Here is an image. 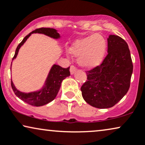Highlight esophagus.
Here are the masks:
<instances>
[{
    "mask_svg": "<svg viewBox=\"0 0 145 145\" xmlns=\"http://www.w3.org/2000/svg\"><path fill=\"white\" fill-rule=\"evenodd\" d=\"M69 70H70L71 74H74V73H75V71H76V67H75L74 65H71V66H70V69H69Z\"/></svg>",
    "mask_w": 145,
    "mask_h": 145,
    "instance_id": "1",
    "label": "esophagus"
}]
</instances>
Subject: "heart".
Listing matches in <instances>:
<instances>
[{
  "mask_svg": "<svg viewBox=\"0 0 145 145\" xmlns=\"http://www.w3.org/2000/svg\"><path fill=\"white\" fill-rule=\"evenodd\" d=\"M105 50V40L99 34L77 40L69 48L71 54L78 57L79 64L88 69L93 68L101 63Z\"/></svg>",
  "mask_w": 145,
  "mask_h": 145,
  "instance_id": "b5f03b06",
  "label": "heart"
}]
</instances>
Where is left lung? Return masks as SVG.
Instances as JSON below:
<instances>
[{
  "label": "left lung",
  "instance_id": "obj_1",
  "mask_svg": "<svg viewBox=\"0 0 145 145\" xmlns=\"http://www.w3.org/2000/svg\"><path fill=\"white\" fill-rule=\"evenodd\" d=\"M107 54L101 64L86 71L81 87L85 101L93 107H113L128 91L133 65L128 44L116 35L107 38Z\"/></svg>",
  "mask_w": 145,
  "mask_h": 145
}]
</instances>
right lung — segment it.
<instances>
[{
    "instance_id": "right-lung-1",
    "label": "right lung",
    "mask_w": 145,
    "mask_h": 145,
    "mask_svg": "<svg viewBox=\"0 0 145 145\" xmlns=\"http://www.w3.org/2000/svg\"><path fill=\"white\" fill-rule=\"evenodd\" d=\"M33 33L44 34L45 35L50 36V37L56 38V39L60 37L59 33L57 32V30L54 28H40L36 29L35 30L32 31L26 36H25L22 41L18 44L12 59L16 58L20 48L26 41L29 36ZM69 76H70L69 67H67V68H63L59 65H54L50 69L49 75H48L47 80L46 81L45 86L41 90L38 91L28 93H22L16 89L12 81H11V87H12L15 95L18 98H20L21 100H22L23 101L26 102L29 105L36 106V107H40V106L44 105L50 103L55 99L57 93L59 91V88H60L61 82L65 78Z\"/></svg>"
}]
</instances>
